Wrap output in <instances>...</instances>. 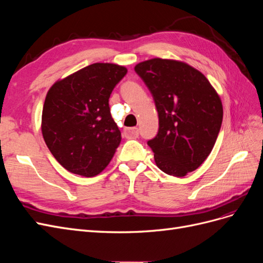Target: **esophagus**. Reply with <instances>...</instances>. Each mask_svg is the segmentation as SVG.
<instances>
[{"label": "esophagus", "mask_w": 263, "mask_h": 263, "mask_svg": "<svg viewBox=\"0 0 263 263\" xmlns=\"http://www.w3.org/2000/svg\"><path fill=\"white\" fill-rule=\"evenodd\" d=\"M124 135H125V137H127V138H137L139 136V129L137 128V127L125 128Z\"/></svg>", "instance_id": "34e87169"}]
</instances>
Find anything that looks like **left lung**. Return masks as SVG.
I'll list each match as a JSON object with an SVG mask.
<instances>
[{
    "mask_svg": "<svg viewBox=\"0 0 263 263\" xmlns=\"http://www.w3.org/2000/svg\"><path fill=\"white\" fill-rule=\"evenodd\" d=\"M136 72L153 95L159 116L156 137L147 141L158 168L184 177L209 157L222 122L216 91L200 71L184 62L155 58Z\"/></svg>",
    "mask_w": 263,
    "mask_h": 263,
    "instance_id": "8db88e82",
    "label": "left lung"
}]
</instances>
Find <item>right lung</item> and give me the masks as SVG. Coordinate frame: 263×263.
<instances>
[{
    "label": "right lung",
    "instance_id": "1",
    "mask_svg": "<svg viewBox=\"0 0 263 263\" xmlns=\"http://www.w3.org/2000/svg\"><path fill=\"white\" fill-rule=\"evenodd\" d=\"M127 69L93 63L55 82L47 93L42 132L63 168L83 177L102 172L121 142L108 99Z\"/></svg>",
    "mask_w": 263,
    "mask_h": 263
}]
</instances>
